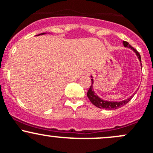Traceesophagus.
I'll return each mask as SVG.
<instances>
[{
  "label": "esophagus",
  "mask_w": 153,
  "mask_h": 153,
  "mask_svg": "<svg viewBox=\"0 0 153 153\" xmlns=\"http://www.w3.org/2000/svg\"><path fill=\"white\" fill-rule=\"evenodd\" d=\"M92 72H93V71H92L91 69L88 68V69H87V70L85 71V74L87 75V76H90V75L92 74Z\"/></svg>",
  "instance_id": "esophagus-1"
}]
</instances>
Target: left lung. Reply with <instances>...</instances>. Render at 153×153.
<instances>
[{
    "label": "left lung",
    "mask_w": 153,
    "mask_h": 153,
    "mask_svg": "<svg viewBox=\"0 0 153 153\" xmlns=\"http://www.w3.org/2000/svg\"><path fill=\"white\" fill-rule=\"evenodd\" d=\"M123 46L125 48H129L135 53L136 56L138 58L139 61L140 62H141V58H140V55L135 49L132 48L130 45H128V43L127 42H125L123 41ZM91 78H93L92 76H91ZM93 84H94V79H91V85L90 86L89 88L88 91L87 92V96L88 97V99L90 100V101L91 102V103H93V105H94L95 106H97V108H103V109H107V110H114V109H117V108H120V107L123 106V105H126V103H128L130 100H131V98L133 97L134 94H133V95H131V97L127 98L126 100H123L122 101H119V102H115V101H107V100H104L101 99L100 97L97 96L96 93L94 92L93 88Z\"/></svg>",
    "instance_id": "1"
}]
</instances>
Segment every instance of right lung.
<instances>
[{"instance_id": "1", "label": "right lung", "mask_w": 153, "mask_h": 153, "mask_svg": "<svg viewBox=\"0 0 153 153\" xmlns=\"http://www.w3.org/2000/svg\"><path fill=\"white\" fill-rule=\"evenodd\" d=\"M45 33H41V34H39V35H38V36H40V35H44V34H45Z\"/></svg>"}]
</instances>
